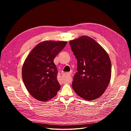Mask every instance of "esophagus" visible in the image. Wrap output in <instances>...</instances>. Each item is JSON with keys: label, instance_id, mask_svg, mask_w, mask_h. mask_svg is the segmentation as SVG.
Instances as JSON below:
<instances>
[{"label": "esophagus", "instance_id": "obj_1", "mask_svg": "<svg viewBox=\"0 0 131 131\" xmlns=\"http://www.w3.org/2000/svg\"><path fill=\"white\" fill-rule=\"evenodd\" d=\"M67 73H68V74H71V72H68Z\"/></svg>", "mask_w": 131, "mask_h": 131}]
</instances>
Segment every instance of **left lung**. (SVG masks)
Segmentation results:
<instances>
[{
  "label": "left lung",
  "mask_w": 131,
  "mask_h": 131,
  "mask_svg": "<svg viewBox=\"0 0 131 131\" xmlns=\"http://www.w3.org/2000/svg\"><path fill=\"white\" fill-rule=\"evenodd\" d=\"M71 49L77 60V72L72 82L76 94L87 101L101 96L111 78L109 55L94 39L87 36L70 40Z\"/></svg>",
  "instance_id": "1"
}]
</instances>
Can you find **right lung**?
Returning <instances> with one entry per match:
<instances>
[{
	"label": "right lung",
	"mask_w": 131,
	"mask_h": 131,
	"mask_svg": "<svg viewBox=\"0 0 131 131\" xmlns=\"http://www.w3.org/2000/svg\"><path fill=\"white\" fill-rule=\"evenodd\" d=\"M66 44V41H42L34 48L26 59L22 71L23 81L36 100L47 101L60 90L58 71L53 61Z\"/></svg>",
	"instance_id": "obj_1"
}]
</instances>
